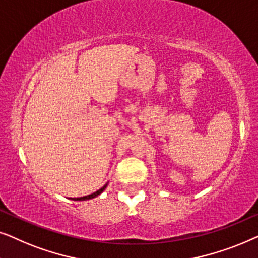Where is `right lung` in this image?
I'll return each mask as SVG.
<instances>
[{
  "label": "right lung",
  "mask_w": 258,
  "mask_h": 258,
  "mask_svg": "<svg viewBox=\"0 0 258 258\" xmlns=\"http://www.w3.org/2000/svg\"><path fill=\"white\" fill-rule=\"evenodd\" d=\"M106 187H107V183L104 184V186L101 187L100 189H98L97 191H94V193H92V194L86 195V197H82V198H71V200H74V201H86V200H91V199L96 198V197H98V195H100L101 193H103V191L105 190V188H106Z\"/></svg>",
  "instance_id": "1"
}]
</instances>
